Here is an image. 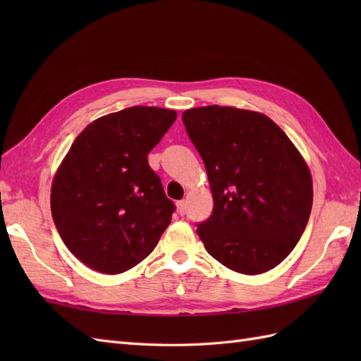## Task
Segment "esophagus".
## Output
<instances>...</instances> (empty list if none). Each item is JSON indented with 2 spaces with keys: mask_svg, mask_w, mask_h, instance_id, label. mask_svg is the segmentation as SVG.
Segmentation results:
<instances>
[{
  "mask_svg": "<svg viewBox=\"0 0 361 361\" xmlns=\"http://www.w3.org/2000/svg\"><path fill=\"white\" fill-rule=\"evenodd\" d=\"M176 211H178L180 216H185L186 214V202L185 200L176 202Z\"/></svg>",
  "mask_w": 361,
  "mask_h": 361,
  "instance_id": "obj_1",
  "label": "esophagus"
}]
</instances>
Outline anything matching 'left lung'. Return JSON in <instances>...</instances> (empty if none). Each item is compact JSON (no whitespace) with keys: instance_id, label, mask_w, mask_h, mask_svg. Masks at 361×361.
<instances>
[{"instance_id":"obj_1","label":"left lung","mask_w":361,"mask_h":361,"mask_svg":"<svg viewBox=\"0 0 361 361\" xmlns=\"http://www.w3.org/2000/svg\"><path fill=\"white\" fill-rule=\"evenodd\" d=\"M214 198L197 225L206 251L229 270L260 274L286 259L310 217L307 164L288 136L256 111L209 105L183 113Z\"/></svg>"}]
</instances>
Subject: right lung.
<instances>
[{
  "mask_svg": "<svg viewBox=\"0 0 361 361\" xmlns=\"http://www.w3.org/2000/svg\"><path fill=\"white\" fill-rule=\"evenodd\" d=\"M176 119L173 110L130 106L75 137L54 176L51 211L73 255L93 270L124 273L147 257L171 224L169 200L147 155Z\"/></svg>",
  "mask_w": 361,
  "mask_h": 361,
  "instance_id": "right-lung-1",
  "label": "right lung"
}]
</instances>
